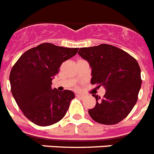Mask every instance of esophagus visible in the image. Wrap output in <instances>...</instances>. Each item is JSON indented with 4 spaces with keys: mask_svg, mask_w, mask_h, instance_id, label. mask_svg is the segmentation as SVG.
I'll list each match as a JSON object with an SVG mask.
<instances>
[{
    "mask_svg": "<svg viewBox=\"0 0 154 154\" xmlns=\"http://www.w3.org/2000/svg\"><path fill=\"white\" fill-rule=\"evenodd\" d=\"M76 96L80 97V98H82V97H84V95H82V94H80V93H76Z\"/></svg>",
    "mask_w": 154,
    "mask_h": 154,
    "instance_id": "34e87169",
    "label": "esophagus"
}]
</instances>
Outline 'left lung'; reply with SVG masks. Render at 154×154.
I'll use <instances>...</instances> for the list:
<instances>
[{
  "instance_id": "1",
  "label": "left lung",
  "mask_w": 154,
  "mask_h": 154,
  "mask_svg": "<svg viewBox=\"0 0 154 154\" xmlns=\"http://www.w3.org/2000/svg\"><path fill=\"white\" fill-rule=\"evenodd\" d=\"M78 54L91 68V85L103 86L106 93L96 99L89 115L99 124L116 125L127 117L138 99L142 80L139 63L126 51L110 45L81 48Z\"/></svg>"
}]
</instances>
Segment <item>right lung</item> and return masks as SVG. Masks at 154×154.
<instances>
[{"instance_id": "obj_1", "label": "right lung", "mask_w": 154, "mask_h": 154, "mask_svg": "<svg viewBox=\"0 0 154 154\" xmlns=\"http://www.w3.org/2000/svg\"><path fill=\"white\" fill-rule=\"evenodd\" d=\"M78 48L41 44L20 56L9 76L11 91L24 116L38 126H48L63 118L74 99L69 90L51 88V81L62 63Z\"/></svg>"}]
</instances>
